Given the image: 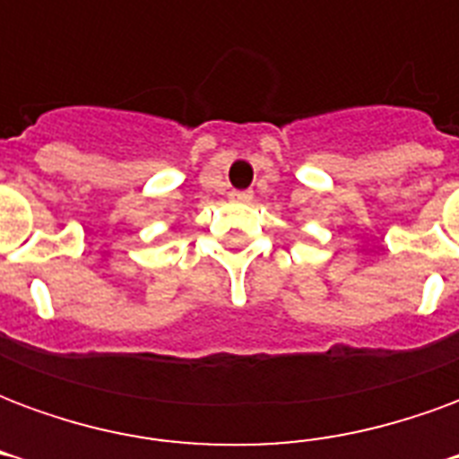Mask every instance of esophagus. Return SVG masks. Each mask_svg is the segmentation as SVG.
<instances>
[{
  "mask_svg": "<svg viewBox=\"0 0 459 459\" xmlns=\"http://www.w3.org/2000/svg\"><path fill=\"white\" fill-rule=\"evenodd\" d=\"M229 199L230 201H240V204H248V201H253V191L250 189H233L229 194Z\"/></svg>",
  "mask_w": 459,
  "mask_h": 459,
  "instance_id": "34e87169",
  "label": "esophagus"
}]
</instances>
